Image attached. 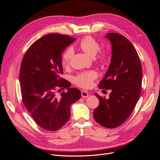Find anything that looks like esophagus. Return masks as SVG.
Returning a JSON list of instances; mask_svg holds the SVG:
<instances>
[{"label":"esophagus","instance_id":"1","mask_svg":"<svg viewBox=\"0 0 160 160\" xmlns=\"http://www.w3.org/2000/svg\"><path fill=\"white\" fill-rule=\"evenodd\" d=\"M81 94H82V97L83 98H86L89 96V93L86 91H82Z\"/></svg>","mask_w":160,"mask_h":160}]
</instances>
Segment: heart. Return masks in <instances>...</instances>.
Here are the masks:
<instances>
[{
	"label": "heart",
	"instance_id": "b5f03b06",
	"mask_svg": "<svg viewBox=\"0 0 160 160\" xmlns=\"http://www.w3.org/2000/svg\"><path fill=\"white\" fill-rule=\"evenodd\" d=\"M79 47L83 51L91 57H95L100 48L98 42L91 36H86L82 39L79 43ZM73 54L74 51L71 47L65 50L62 58V63L63 66L67 67L70 64ZM108 55L105 52H101L95 58V60L101 64L106 63L108 61ZM97 78V73L94 71H91L78 74L74 78V82L80 87L89 88L92 86L93 80Z\"/></svg>",
	"mask_w": 160,
	"mask_h": 160
}]
</instances>
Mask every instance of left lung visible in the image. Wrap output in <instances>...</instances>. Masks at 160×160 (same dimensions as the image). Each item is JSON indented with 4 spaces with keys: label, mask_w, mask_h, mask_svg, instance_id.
Returning a JSON list of instances; mask_svg holds the SVG:
<instances>
[{
    "label": "left lung",
    "mask_w": 160,
    "mask_h": 160,
    "mask_svg": "<svg viewBox=\"0 0 160 160\" xmlns=\"http://www.w3.org/2000/svg\"><path fill=\"white\" fill-rule=\"evenodd\" d=\"M105 37L112 43V56L98 88L112 92L108 99L95 93L99 105L93 111V117L102 127L114 128L128 118L138 102L142 67L136 48L127 38L117 33H108Z\"/></svg>",
    "instance_id": "1"
}]
</instances>
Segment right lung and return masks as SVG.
I'll use <instances>...</instances> for the list:
<instances>
[{
	"label": "right lung",
	"instance_id": "add662e5",
	"mask_svg": "<svg viewBox=\"0 0 160 160\" xmlns=\"http://www.w3.org/2000/svg\"><path fill=\"white\" fill-rule=\"evenodd\" d=\"M76 38L49 33L35 41L25 53L21 65L19 82L22 102L40 127L56 131L68 121L70 107L81 92L69 88L63 74L62 54ZM67 91L61 93L62 89ZM59 92L61 93L58 94Z\"/></svg>",
	"mask_w": 160,
	"mask_h": 160
}]
</instances>
